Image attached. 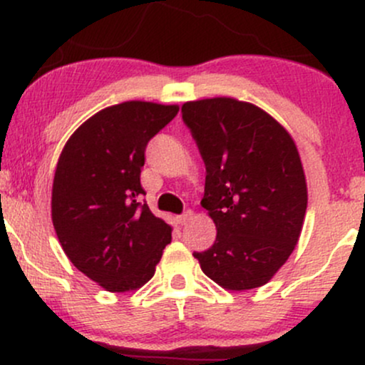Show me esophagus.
I'll list each match as a JSON object with an SVG mask.
<instances>
[{
    "label": "esophagus",
    "instance_id": "obj_1",
    "mask_svg": "<svg viewBox=\"0 0 365 365\" xmlns=\"http://www.w3.org/2000/svg\"><path fill=\"white\" fill-rule=\"evenodd\" d=\"M192 217H194V212H192V211H185L182 216L178 217V223H180V225H187L188 221L192 220Z\"/></svg>",
    "mask_w": 365,
    "mask_h": 365
}]
</instances>
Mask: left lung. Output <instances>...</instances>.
<instances>
[{"mask_svg":"<svg viewBox=\"0 0 365 365\" xmlns=\"http://www.w3.org/2000/svg\"><path fill=\"white\" fill-rule=\"evenodd\" d=\"M206 163L202 207L216 240L194 252L200 269L230 292L262 287L288 261L307 209L299 149L269 113L235 98H207L182 106Z\"/></svg>","mask_w":365,"mask_h":365,"instance_id":"obj_1","label":"left lung"}]
</instances>
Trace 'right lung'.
I'll return each instance as SVG.
<instances>
[{"mask_svg": "<svg viewBox=\"0 0 365 365\" xmlns=\"http://www.w3.org/2000/svg\"><path fill=\"white\" fill-rule=\"evenodd\" d=\"M178 104L125 101L86 120L66 140L51 192V220L66 257L104 290L135 292L153 278L171 226L150 212L140 168L150 137Z\"/></svg>", "mask_w": 365, "mask_h": 365, "instance_id": "add662e5", "label": "right lung"}]
</instances>
